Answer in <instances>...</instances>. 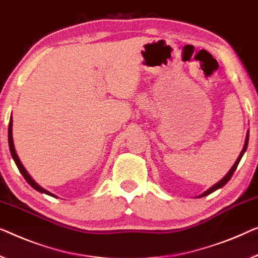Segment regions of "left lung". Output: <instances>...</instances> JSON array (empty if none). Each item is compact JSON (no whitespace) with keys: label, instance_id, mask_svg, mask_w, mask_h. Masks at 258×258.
<instances>
[{"label":"left lung","instance_id":"left-lung-1","mask_svg":"<svg viewBox=\"0 0 258 258\" xmlns=\"http://www.w3.org/2000/svg\"><path fill=\"white\" fill-rule=\"evenodd\" d=\"M248 141H249V132L247 133V137H245V142H244L243 149H242V151H241V153H240L239 157H237V160L235 161V163L233 164V167L230 168V170L227 172V175H226L225 177L222 178L221 180H219V182H218L217 184H214L213 186H211L209 190H206L205 192H204V194H202L201 196H198V198H201V197H205V196H209L210 194H212V192H214L215 190L220 189V187L224 186L225 184L227 183L230 178H232V176H233V174H234V171L236 170L237 166H239V163H240V161H241V159H242V156H243V154L245 153V151H247V147H248Z\"/></svg>","mask_w":258,"mask_h":258}]
</instances>
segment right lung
Here are the masks:
<instances>
[{"instance_id":"1","label":"right lung","mask_w":258,"mask_h":258,"mask_svg":"<svg viewBox=\"0 0 258 258\" xmlns=\"http://www.w3.org/2000/svg\"><path fill=\"white\" fill-rule=\"evenodd\" d=\"M8 141H9V148H10L11 156H13L15 163H16V166L18 168V170L21 171V174L23 175V177L25 178L26 182H28L30 185L33 187L34 190L39 191V192H41V194H46V195H48V196H52V197H56V196L51 194V192H49V191L45 190L44 187H41L40 185H38V184L32 179V177H31V176L29 175V172L26 171V169L23 167V164L21 162V160H19V157H18L17 153H16V149H15V146H14V140H13V117H10L9 128H8Z\"/></svg>"}]
</instances>
